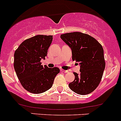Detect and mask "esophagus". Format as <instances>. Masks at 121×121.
Masks as SVG:
<instances>
[{
    "mask_svg": "<svg viewBox=\"0 0 121 121\" xmlns=\"http://www.w3.org/2000/svg\"><path fill=\"white\" fill-rule=\"evenodd\" d=\"M60 71H62V72H64V73H68V70H63V69H60Z\"/></svg>",
    "mask_w": 121,
    "mask_h": 121,
    "instance_id": "1",
    "label": "esophagus"
}]
</instances>
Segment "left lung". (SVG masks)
Returning a JSON list of instances; mask_svg holds the SVG:
<instances>
[{
  "instance_id": "1",
  "label": "left lung",
  "mask_w": 121,
  "mask_h": 121,
  "mask_svg": "<svg viewBox=\"0 0 121 121\" xmlns=\"http://www.w3.org/2000/svg\"><path fill=\"white\" fill-rule=\"evenodd\" d=\"M60 38L72 49V60L80 65L79 74L73 73L75 78L69 88L80 95L90 94L99 85L105 69L103 47L91 36L80 32L63 34Z\"/></svg>"
}]
</instances>
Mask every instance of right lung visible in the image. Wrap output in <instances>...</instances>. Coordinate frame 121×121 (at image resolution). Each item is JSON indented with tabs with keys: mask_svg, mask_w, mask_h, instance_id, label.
Returning a JSON list of instances; mask_svg holds the SVG:
<instances>
[{
	"mask_svg": "<svg viewBox=\"0 0 121 121\" xmlns=\"http://www.w3.org/2000/svg\"><path fill=\"white\" fill-rule=\"evenodd\" d=\"M52 35H38L26 39L14 55V68L22 86L34 94H40L49 90L60 70L41 65L51 44Z\"/></svg>",
	"mask_w": 121,
	"mask_h": 121,
	"instance_id": "right-lung-1",
	"label": "right lung"
}]
</instances>
